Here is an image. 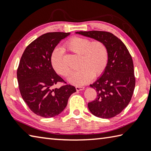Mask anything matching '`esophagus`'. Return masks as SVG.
<instances>
[{"label":"esophagus","instance_id":"1","mask_svg":"<svg viewBox=\"0 0 151 151\" xmlns=\"http://www.w3.org/2000/svg\"><path fill=\"white\" fill-rule=\"evenodd\" d=\"M84 89H85V87H84V86H76V90L77 91H83Z\"/></svg>","mask_w":151,"mask_h":151}]
</instances>
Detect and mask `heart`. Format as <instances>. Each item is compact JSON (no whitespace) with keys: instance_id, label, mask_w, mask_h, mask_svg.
<instances>
[{"instance_id":"obj_1","label":"heart","mask_w":151,"mask_h":151,"mask_svg":"<svg viewBox=\"0 0 151 151\" xmlns=\"http://www.w3.org/2000/svg\"><path fill=\"white\" fill-rule=\"evenodd\" d=\"M66 47L71 52L80 56L78 67L80 69L73 73L68 78V83L81 86L89 83L93 76L103 73L107 66L109 52L106 46L100 40H91L86 38L75 37L66 43ZM51 63L58 74L67 76L70 70L63 62V53L59 48H56L51 55Z\"/></svg>"}]
</instances>
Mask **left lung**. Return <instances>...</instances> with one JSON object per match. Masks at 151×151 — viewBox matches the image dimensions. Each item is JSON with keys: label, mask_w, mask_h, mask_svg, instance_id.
<instances>
[{"label": "left lung", "mask_w": 151, "mask_h": 151, "mask_svg": "<svg viewBox=\"0 0 151 151\" xmlns=\"http://www.w3.org/2000/svg\"><path fill=\"white\" fill-rule=\"evenodd\" d=\"M81 35L104 43L109 60L103 75L90 86L96 91L95 100L88 103L90 112L95 116L110 119L126 108L135 86L134 65L131 55L118 37L109 32L79 31Z\"/></svg>", "instance_id": "1"}]
</instances>
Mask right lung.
Here are the masks:
<instances>
[{
  "mask_svg": "<svg viewBox=\"0 0 151 151\" xmlns=\"http://www.w3.org/2000/svg\"><path fill=\"white\" fill-rule=\"evenodd\" d=\"M70 32H48L32 42L24 50L17 70L19 90L24 101L37 115L50 118L66 108L75 93V86L66 85L52 88L64 81L53 69L51 55L61 40Z\"/></svg>",
  "mask_w": 151,
  "mask_h": 151,
  "instance_id": "right-lung-1",
  "label": "right lung"
}]
</instances>
